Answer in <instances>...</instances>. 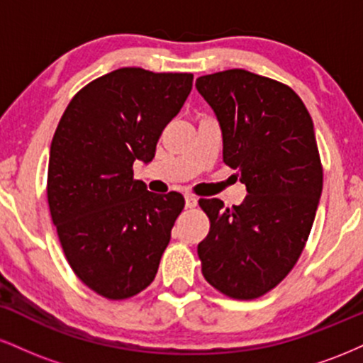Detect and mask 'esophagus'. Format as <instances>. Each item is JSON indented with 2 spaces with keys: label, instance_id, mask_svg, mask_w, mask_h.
I'll return each instance as SVG.
<instances>
[{
  "label": "esophagus",
  "instance_id": "1",
  "mask_svg": "<svg viewBox=\"0 0 363 363\" xmlns=\"http://www.w3.org/2000/svg\"><path fill=\"white\" fill-rule=\"evenodd\" d=\"M184 201H186V208H194L198 205V198H194L193 194H186Z\"/></svg>",
  "mask_w": 363,
  "mask_h": 363
}]
</instances>
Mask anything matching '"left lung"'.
I'll return each instance as SVG.
<instances>
[{
    "instance_id": "left-lung-1",
    "label": "left lung",
    "mask_w": 363,
    "mask_h": 363,
    "mask_svg": "<svg viewBox=\"0 0 363 363\" xmlns=\"http://www.w3.org/2000/svg\"><path fill=\"white\" fill-rule=\"evenodd\" d=\"M220 124L223 162L247 196L225 208L201 199L210 232L198 244L203 277L240 301L264 295L301 256L323 193L314 124L290 86L245 69L196 80Z\"/></svg>"
}]
</instances>
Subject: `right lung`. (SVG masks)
Wrapping results in <instances>:
<instances>
[{
    "label": "right lung",
    "mask_w": 363,
    "mask_h": 363,
    "mask_svg": "<svg viewBox=\"0 0 363 363\" xmlns=\"http://www.w3.org/2000/svg\"><path fill=\"white\" fill-rule=\"evenodd\" d=\"M191 89V73L119 68L83 86L57 124L49 210L72 269L102 297H133L155 278L184 198L150 193L133 164L153 160Z\"/></svg>",
    "instance_id": "1"
}]
</instances>
